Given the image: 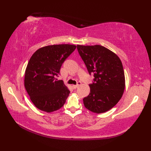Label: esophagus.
I'll return each instance as SVG.
<instances>
[{"mask_svg": "<svg viewBox=\"0 0 151 151\" xmlns=\"http://www.w3.org/2000/svg\"><path fill=\"white\" fill-rule=\"evenodd\" d=\"M81 82H78L77 84L76 85H72V88H73V89H76V88H77L79 86H81Z\"/></svg>", "mask_w": 151, "mask_h": 151, "instance_id": "1", "label": "esophagus"}]
</instances>
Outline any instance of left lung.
<instances>
[{
  "mask_svg": "<svg viewBox=\"0 0 151 151\" xmlns=\"http://www.w3.org/2000/svg\"><path fill=\"white\" fill-rule=\"evenodd\" d=\"M80 56L89 73L94 74L90 93L83 99L84 106L101 114L110 110L120 101L125 88L124 73L116 54L103 46L77 45Z\"/></svg>",
  "mask_w": 151,
  "mask_h": 151,
  "instance_id": "obj_1",
  "label": "left lung"
}]
</instances>
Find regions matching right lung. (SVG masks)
<instances>
[{"instance_id": "right-lung-1", "label": "right lung", "mask_w": 151, "mask_h": 151, "mask_svg": "<svg viewBox=\"0 0 151 151\" xmlns=\"http://www.w3.org/2000/svg\"><path fill=\"white\" fill-rule=\"evenodd\" d=\"M70 44L52 45L37 49L30 58L24 73V88L35 106L50 113L65 104L70 93L62 80L58 81L61 66L75 50Z\"/></svg>"}]
</instances>
